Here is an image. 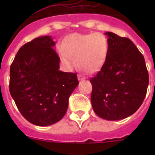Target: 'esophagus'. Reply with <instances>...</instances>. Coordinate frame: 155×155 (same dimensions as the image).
I'll return each instance as SVG.
<instances>
[{
    "label": "esophagus",
    "instance_id": "34e87169",
    "mask_svg": "<svg viewBox=\"0 0 155 155\" xmlns=\"http://www.w3.org/2000/svg\"><path fill=\"white\" fill-rule=\"evenodd\" d=\"M78 80L79 81H83V80H85L86 78L84 76H82L81 74H78Z\"/></svg>",
    "mask_w": 155,
    "mask_h": 155
}]
</instances>
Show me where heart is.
<instances>
[{"mask_svg":"<svg viewBox=\"0 0 155 155\" xmlns=\"http://www.w3.org/2000/svg\"><path fill=\"white\" fill-rule=\"evenodd\" d=\"M109 52V42L100 32L88 34L74 33L58 46L61 62L67 68L77 65L87 74L96 73L105 63Z\"/></svg>","mask_w":155,"mask_h":155,"instance_id":"1","label":"heart"}]
</instances>
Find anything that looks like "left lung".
Masks as SVG:
<instances>
[{
    "label": "left lung",
    "instance_id": "8db88e82",
    "mask_svg": "<svg viewBox=\"0 0 155 155\" xmlns=\"http://www.w3.org/2000/svg\"><path fill=\"white\" fill-rule=\"evenodd\" d=\"M109 52L105 63L90 79L94 113L106 120H120L134 114L147 94L149 75L144 57L128 38L105 32Z\"/></svg>",
    "mask_w": 155,
    "mask_h": 155
}]
</instances>
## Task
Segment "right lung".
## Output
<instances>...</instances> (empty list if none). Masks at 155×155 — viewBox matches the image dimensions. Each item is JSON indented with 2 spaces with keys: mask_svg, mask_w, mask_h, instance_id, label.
<instances>
[{
  "mask_svg": "<svg viewBox=\"0 0 155 155\" xmlns=\"http://www.w3.org/2000/svg\"><path fill=\"white\" fill-rule=\"evenodd\" d=\"M54 45L50 35L32 39L19 49L10 68L11 95L24 118L40 127L64 117L79 83L76 73L59 71Z\"/></svg>",
  "mask_w": 155,
  "mask_h": 155,
  "instance_id": "add662e5",
  "label": "right lung"
}]
</instances>
